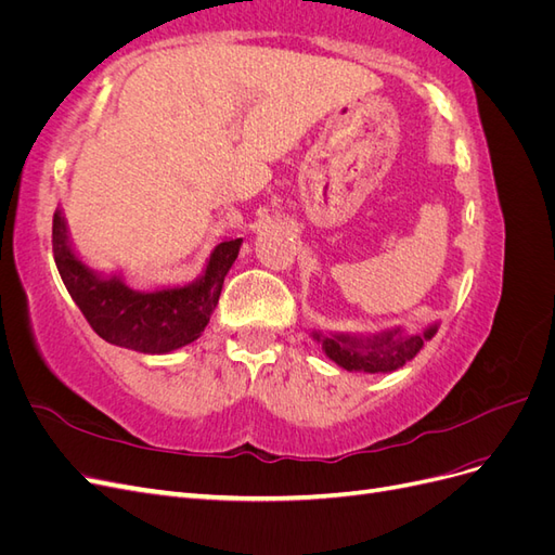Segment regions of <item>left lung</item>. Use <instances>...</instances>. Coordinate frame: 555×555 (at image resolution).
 Wrapping results in <instances>:
<instances>
[{
    "label": "left lung",
    "mask_w": 555,
    "mask_h": 555,
    "mask_svg": "<svg viewBox=\"0 0 555 555\" xmlns=\"http://www.w3.org/2000/svg\"><path fill=\"white\" fill-rule=\"evenodd\" d=\"M440 322L428 324L422 333H405L400 326L377 333H340L312 331L324 354L347 373H393L412 361L418 349L438 333Z\"/></svg>",
    "instance_id": "left-lung-1"
}]
</instances>
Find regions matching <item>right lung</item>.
Returning a JSON list of instances; mask_svg holds the SVG:
<instances>
[{
	"mask_svg": "<svg viewBox=\"0 0 555 555\" xmlns=\"http://www.w3.org/2000/svg\"><path fill=\"white\" fill-rule=\"evenodd\" d=\"M243 238H224L198 278L157 289H133L120 271H94L76 251L62 208L53 217V251L66 292L99 338L141 354H171L201 338L220 300L229 268Z\"/></svg>",
	"mask_w": 555,
	"mask_h": 555,
	"instance_id": "1",
	"label": "right lung"
}]
</instances>
